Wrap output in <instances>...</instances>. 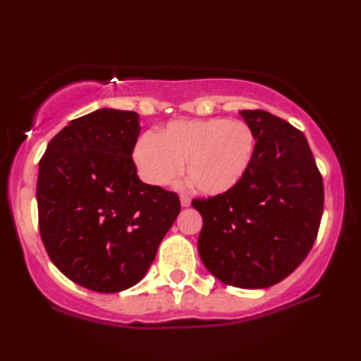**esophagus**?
Wrapping results in <instances>:
<instances>
[{
  "label": "esophagus",
  "instance_id": "1",
  "mask_svg": "<svg viewBox=\"0 0 361 361\" xmlns=\"http://www.w3.org/2000/svg\"><path fill=\"white\" fill-rule=\"evenodd\" d=\"M180 202H181V207H189V205H191V199H189V195L181 194L180 195Z\"/></svg>",
  "mask_w": 361,
  "mask_h": 361
}]
</instances>
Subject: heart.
<instances>
[{"instance_id": "1", "label": "heart", "mask_w": 361, "mask_h": 361, "mask_svg": "<svg viewBox=\"0 0 361 361\" xmlns=\"http://www.w3.org/2000/svg\"><path fill=\"white\" fill-rule=\"evenodd\" d=\"M255 133L243 121H173L161 135L143 133L133 146L142 180L169 186L183 172L204 195H223L240 185L255 156Z\"/></svg>"}]
</instances>
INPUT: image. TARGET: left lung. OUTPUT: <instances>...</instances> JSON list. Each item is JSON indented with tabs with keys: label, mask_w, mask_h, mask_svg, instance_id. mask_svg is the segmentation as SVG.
<instances>
[{
	"label": "left lung",
	"mask_w": 361,
	"mask_h": 361,
	"mask_svg": "<svg viewBox=\"0 0 361 361\" xmlns=\"http://www.w3.org/2000/svg\"><path fill=\"white\" fill-rule=\"evenodd\" d=\"M255 133L253 162L235 189L194 199L197 250L213 277L245 290L282 282L312 248L323 183L304 133L271 113L240 111Z\"/></svg>",
	"instance_id": "obj_1"
}]
</instances>
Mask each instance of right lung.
<instances>
[{
    "label": "right lung",
    "mask_w": 361,
    "mask_h": 361,
    "mask_svg": "<svg viewBox=\"0 0 361 361\" xmlns=\"http://www.w3.org/2000/svg\"><path fill=\"white\" fill-rule=\"evenodd\" d=\"M140 130L137 113L97 109L68 122L39 161L46 252L65 277L97 293L137 285L180 213L178 195L138 178L130 156Z\"/></svg>",
    "instance_id": "add662e5"
}]
</instances>
